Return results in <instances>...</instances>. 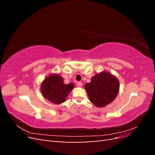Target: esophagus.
<instances>
[{"instance_id":"esophagus-1","label":"esophagus","mask_w":155,"mask_h":155,"mask_svg":"<svg viewBox=\"0 0 155 155\" xmlns=\"http://www.w3.org/2000/svg\"><path fill=\"white\" fill-rule=\"evenodd\" d=\"M77 85H78V87H82V85H83V83H81V82H78L77 83Z\"/></svg>"}]
</instances>
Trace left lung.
Segmentation results:
<instances>
[{"label":"left lung","mask_w":155,"mask_h":155,"mask_svg":"<svg viewBox=\"0 0 155 155\" xmlns=\"http://www.w3.org/2000/svg\"><path fill=\"white\" fill-rule=\"evenodd\" d=\"M85 88L92 104L98 107H104L113 101L120 88L118 79L110 73L102 72L91 78Z\"/></svg>","instance_id":"left-lung-1"}]
</instances>
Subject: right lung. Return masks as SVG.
Instances as JSON below:
<instances>
[{
	"mask_svg": "<svg viewBox=\"0 0 155 155\" xmlns=\"http://www.w3.org/2000/svg\"><path fill=\"white\" fill-rule=\"evenodd\" d=\"M74 87L73 83L64 84L63 79L58 74H51L42 83L41 92L46 99L55 104L66 100V97Z\"/></svg>",
	"mask_w": 155,
	"mask_h": 155,
	"instance_id": "right-lung-1",
	"label": "right lung"
}]
</instances>
